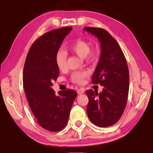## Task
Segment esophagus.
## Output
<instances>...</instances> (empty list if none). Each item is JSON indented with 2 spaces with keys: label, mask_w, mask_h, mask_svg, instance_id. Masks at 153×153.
<instances>
[{
  "label": "esophagus",
  "mask_w": 153,
  "mask_h": 153,
  "mask_svg": "<svg viewBox=\"0 0 153 153\" xmlns=\"http://www.w3.org/2000/svg\"><path fill=\"white\" fill-rule=\"evenodd\" d=\"M83 93H84V89L83 88H80L77 90V93H78V94H82Z\"/></svg>",
  "instance_id": "34e87169"
}]
</instances>
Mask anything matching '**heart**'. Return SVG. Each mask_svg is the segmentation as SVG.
<instances>
[{"label":"heart","instance_id":"b5f03b06","mask_svg":"<svg viewBox=\"0 0 153 153\" xmlns=\"http://www.w3.org/2000/svg\"><path fill=\"white\" fill-rule=\"evenodd\" d=\"M67 49L70 52L82 58L93 59L97 56V51L96 49H91L90 44L87 41L77 39L74 40V42L67 46ZM67 53L62 50H58L55 56V61L57 67L60 70H64L67 67ZM88 76V72L87 71H76L73 73L71 76V80L74 83L82 84L84 82L85 77Z\"/></svg>","mask_w":153,"mask_h":153}]
</instances>
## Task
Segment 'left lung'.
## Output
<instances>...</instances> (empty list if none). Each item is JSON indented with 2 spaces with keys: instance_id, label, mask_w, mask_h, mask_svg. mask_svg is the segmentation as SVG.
Segmentation results:
<instances>
[{
  "instance_id": "left-lung-1",
  "label": "left lung",
  "mask_w": 153,
  "mask_h": 153,
  "mask_svg": "<svg viewBox=\"0 0 153 153\" xmlns=\"http://www.w3.org/2000/svg\"><path fill=\"white\" fill-rule=\"evenodd\" d=\"M88 32L98 38L101 55L92 77L93 84L104 86L100 93L86 91L88 98V117L93 124L108 127L122 117L129 89V71L124 54L112 36L105 29L86 27Z\"/></svg>"
}]
</instances>
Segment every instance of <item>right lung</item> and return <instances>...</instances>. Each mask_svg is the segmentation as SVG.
I'll use <instances>...</instances> for the list:
<instances>
[{"label":"right lung","mask_w":153,"mask_h":153,"mask_svg":"<svg viewBox=\"0 0 153 153\" xmlns=\"http://www.w3.org/2000/svg\"><path fill=\"white\" fill-rule=\"evenodd\" d=\"M71 27L54 29L34 42L27 53L23 70V86L29 105L38 124L58 132L66 126L71 108L77 97L76 91H60L57 95L52 82L59 76L55 56Z\"/></svg>","instance_id":"obj_1"}]
</instances>
